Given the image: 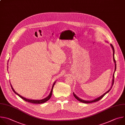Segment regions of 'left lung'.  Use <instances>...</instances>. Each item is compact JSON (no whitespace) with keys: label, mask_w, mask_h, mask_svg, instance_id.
Instances as JSON below:
<instances>
[{"label":"left lung","mask_w":125,"mask_h":125,"mask_svg":"<svg viewBox=\"0 0 125 125\" xmlns=\"http://www.w3.org/2000/svg\"><path fill=\"white\" fill-rule=\"evenodd\" d=\"M112 49H113V61H114V62L115 63V71H114V74H113V79H112V86L111 87V88L108 90L107 91L106 93H105L104 94H103V95H102L101 96H100L99 97L94 99V100H92V101H85V100H83V99H80L79 97H78V96H76V95L74 93H73V95L75 97L78 101H79V102H82L83 103H85V104H90V103H94V102H97L98 101L100 100L101 99H102L107 93H108L111 89L113 85V84H114V73L115 72V70H116V61H115V58H114V47L113 46V45L112 44H110Z\"/></svg>","instance_id":"obj_1"}]
</instances>
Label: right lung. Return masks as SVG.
Listing matches in <instances>:
<instances>
[{"mask_svg": "<svg viewBox=\"0 0 125 125\" xmlns=\"http://www.w3.org/2000/svg\"><path fill=\"white\" fill-rule=\"evenodd\" d=\"M55 83H56V82H55L53 84V86H52V89H51V92H50V94H49V95H48L47 97H45V98H44V99H41V100H33V99H27V98H24V97L21 96V95H20L19 94H18L17 93H16V92H15V91L14 90V89L13 88V87H12L11 84L10 85H11V87L12 89V90L13 91V92H14L16 94H17L18 95H19L21 98L22 99H23L24 101H26V102H28V103H32V104H43V103H45L46 102L48 101L49 100V99L51 98V96H52V91H53V87H54V86Z\"/></svg>", "mask_w": 125, "mask_h": 125, "instance_id": "1", "label": "right lung"}]
</instances>
